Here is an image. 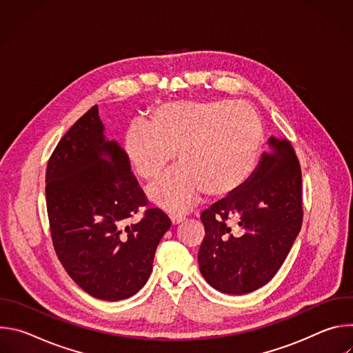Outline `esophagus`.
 <instances>
[{"label":"esophagus","mask_w":353,"mask_h":353,"mask_svg":"<svg viewBox=\"0 0 353 353\" xmlns=\"http://www.w3.org/2000/svg\"><path fill=\"white\" fill-rule=\"evenodd\" d=\"M184 221H185V218H181V216H173V218H172V225H173V226H176V225L183 223Z\"/></svg>","instance_id":"obj_1"}]
</instances>
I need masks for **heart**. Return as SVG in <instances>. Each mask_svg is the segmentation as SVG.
<instances>
[{"label":"heart","mask_w":353,"mask_h":353,"mask_svg":"<svg viewBox=\"0 0 353 353\" xmlns=\"http://www.w3.org/2000/svg\"><path fill=\"white\" fill-rule=\"evenodd\" d=\"M264 123L248 103L174 100L152 110L148 121H134L124 149L134 172L157 177L176 157L180 166L148 187L150 203L181 215L205 192L225 196L254 173L264 145Z\"/></svg>","instance_id":"b5f03b06"}]
</instances>
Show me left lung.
I'll use <instances>...</instances> for the list:
<instances>
[{
	"label": "left lung",
	"instance_id": "1",
	"mask_svg": "<svg viewBox=\"0 0 353 353\" xmlns=\"http://www.w3.org/2000/svg\"><path fill=\"white\" fill-rule=\"evenodd\" d=\"M270 146L241 188L201 214L199 271L222 293L244 294L270 282L301 228L299 161L289 142L271 138ZM232 216L238 223L229 227Z\"/></svg>",
	"mask_w": 353,
	"mask_h": 353
}]
</instances>
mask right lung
I'll use <instances>...</instances> for the list:
<instances>
[{
	"mask_svg": "<svg viewBox=\"0 0 353 353\" xmlns=\"http://www.w3.org/2000/svg\"><path fill=\"white\" fill-rule=\"evenodd\" d=\"M97 106L61 138L47 163L46 204L54 250L72 281L93 297H131L152 272L157 247L170 229L158 208L146 205L125 150L108 139Z\"/></svg>",
	"mask_w": 353,
	"mask_h": 353,
	"instance_id": "right-lung-1",
	"label": "right lung"
}]
</instances>
